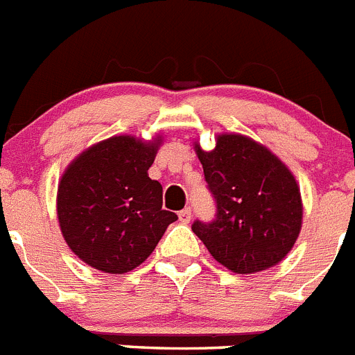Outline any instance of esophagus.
Wrapping results in <instances>:
<instances>
[{"label": "esophagus", "instance_id": "34e87169", "mask_svg": "<svg viewBox=\"0 0 355 355\" xmlns=\"http://www.w3.org/2000/svg\"><path fill=\"white\" fill-rule=\"evenodd\" d=\"M178 219H180L182 223H189L191 221V209H184L178 212Z\"/></svg>", "mask_w": 355, "mask_h": 355}]
</instances>
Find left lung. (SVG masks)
Returning <instances> with one entry per match:
<instances>
[{
  "label": "left lung",
  "instance_id": "left-lung-1",
  "mask_svg": "<svg viewBox=\"0 0 355 355\" xmlns=\"http://www.w3.org/2000/svg\"><path fill=\"white\" fill-rule=\"evenodd\" d=\"M216 219L194 221L193 232L226 269L253 274L292 251L302 225L295 177L269 148L242 134H219L212 150L194 145Z\"/></svg>",
  "mask_w": 355,
  "mask_h": 355
}]
</instances>
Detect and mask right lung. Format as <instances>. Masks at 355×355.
I'll return each mask as SVG.
<instances>
[{
	"label": "right lung",
	"mask_w": 355,
	"mask_h": 355,
	"mask_svg": "<svg viewBox=\"0 0 355 355\" xmlns=\"http://www.w3.org/2000/svg\"><path fill=\"white\" fill-rule=\"evenodd\" d=\"M161 138L113 136L70 162L58 184L62 235L86 265L110 274L136 269L178 217L162 210V185L148 177Z\"/></svg>",
	"instance_id": "obj_1"
}]
</instances>
